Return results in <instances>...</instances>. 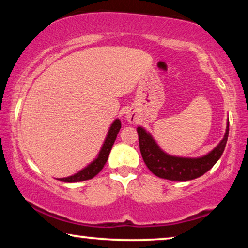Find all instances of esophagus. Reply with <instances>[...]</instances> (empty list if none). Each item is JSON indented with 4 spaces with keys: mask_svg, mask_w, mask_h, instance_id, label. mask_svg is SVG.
Here are the masks:
<instances>
[{
    "mask_svg": "<svg viewBox=\"0 0 248 248\" xmlns=\"http://www.w3.org/2000/svg\"><path fill=\"white\" fill-rule=\"evenodd\" d=\"M125 117H126V120L130 122V123H133V122H135V114L133 113V111H131V110L126 111Z\"/></svg>",
    "mask_w": 248,
    "mask_h": 248,
    "instance_id": "1",
    "label": "esophagus"
}]
</instances>
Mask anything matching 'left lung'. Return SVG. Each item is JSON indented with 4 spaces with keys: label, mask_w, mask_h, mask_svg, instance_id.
Instances as JSON below:
<instances>
[{
    "label": "left lung",
    "mask_w": 248,
    "mask_h": 248,
    "mask_svg": "<svg viewBox=\"0 0 248 248\" xmlns=\"http://www.w3.org/2000/svg\"><path fill=\"white\" fill-rule=\"evenodd\" d=\"M139 144L142 158L152 174L169 181H191L204 175L219 160L225 150L229 134V120L227 122L225 137L220 143L208 155L199 158L175 157L161 150L152 138V135L143 127H138Z\"/></svg>",
    "instance_id": "8db88e82"
}]
</instances>
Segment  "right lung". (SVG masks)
Instances as JSON below:
<instances>
[{"instance_id": "1", "label": "right lung", "mask_w": 248, "mask_h": 248, "mask_svg": "<svg viewBox=\"0 0 248 248\" xmlns=\"http://www.w3.org/2000/svg\"><path fill=\"white\" fill-rule=\"evenodd\" d=\"M121 121L115 120L113 124L110 125L109 131H108L107 137L105 139V142L101 147L99 154H98V157L94 159V160L87 166L86 168H83L82 170H80L77 174L72 176H69V177L64 178H59L60 181L62 182H67V183H74V182H82V181H88V179L93 178L98 172H99L101 169L104 168L105 164H106L108 155H109V152L111 150V147H113L115 140H116V137L118 132L121 130Z\"/></svg>"}]
</instances>
